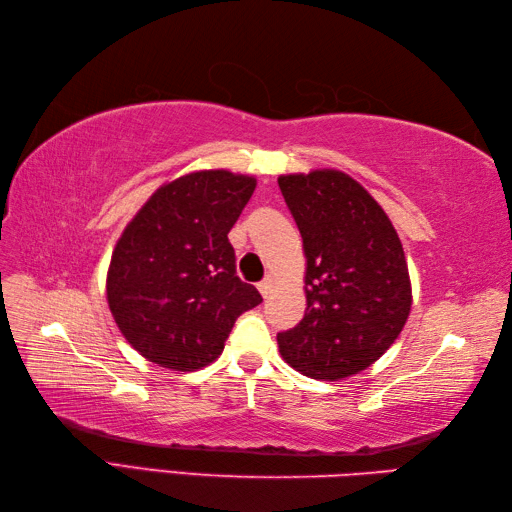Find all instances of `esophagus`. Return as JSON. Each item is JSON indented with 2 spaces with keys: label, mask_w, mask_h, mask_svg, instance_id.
<instances>
[{
  "label": "esophagus",
  "mask_w": 512,
  "mask_h": 512,
  "mask_svg": "<svg viewBox=\"0 0 512 512\" xmlns=\"http://www.w3.org/2000/svg\"><path fill=\"white\" fill-rule=\"evenodd\" d=\"M259 292H262L264 297H268L270 292H273V288H275V277H266L264 281H259Z\"/></svg>",
  "instance_id": "obj_1"
}]
</instances>
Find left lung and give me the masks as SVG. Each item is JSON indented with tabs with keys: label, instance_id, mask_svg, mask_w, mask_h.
Wrapping results in <instances>:
<instances>
[{
	"label": "left lung",
	"instance_id": "left-lung-1",
	"mask_svg": "<svg viewBox=\"0 0 512 512\" xmlns=\"http://www.w3.org/2000/svg\"><path fill=\"white\" fill-rule=\"evenodd\" d=\"M306 255L308 308L277 334L297 372L343 380L363 372L398 339L411 310V281L387 213L343 171L279 176Z\"/></svg>",
	"mask_w": 512,
	"mask_h": 512
}]
</instances>
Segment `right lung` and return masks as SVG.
Masks as SVG:
<instances>
[{
    "label": "right lung",
    "mask_w": 512,
    "mask_h": 512,
    "mask_svg": "<svg viewBox=\"0 0 512 512\" xmlns=\"http://www.w3.org/2000/svg\"><path fill=\"white\" fill-rule=\"evenodd\" d=\"M257 187L253 176L206 169L180 176L125 226L107 270L118 330L147 361L195 372L224 350L242 312L262 303L235 275L228 231Z\"/></svg>",
    "instance_id": "add662e5"
}]
</instances>
